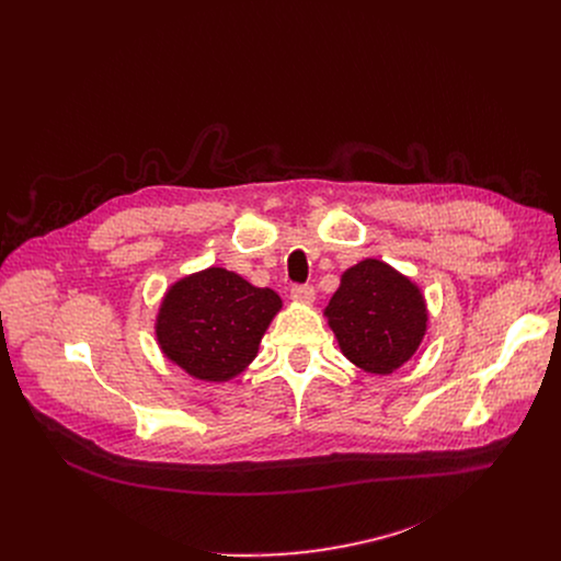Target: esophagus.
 I'll use <instances>...</instances> for the list:
<instances>
[{"label":"esophagus","instance_id":"esophagus-1","mask_svg":"<svg viewBox=\"0 0 561 561\" xmlns=\"http://www.w3.org/2000/svg\"><path fill=\"white\" fill-rule=\"evenodd\" d=\"M290 297L295 301H301V304H312L314 301V288L308 286V284H295L290 288Z\"/></svg>","mask_w":561,"mask_h":561}]
</instances>
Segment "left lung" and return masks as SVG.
<instances>
[{
  "instance_id": "8db88e82",
  "label": "left lung",
  "mask_w": 561,
  "mask_h": 561,
  "mask_svg": "<svg viewBox=\"0 0 561 561\" xmlns=\"http://www.w3.org/2000/svg\"><path fill=\"white\" fill-rule=\"evenodd\" d=\"M327 317L342 353L375 375L409 362L428 322L420 288L379 260H364L342 275Z\"/></svg>"
}]
</instances>
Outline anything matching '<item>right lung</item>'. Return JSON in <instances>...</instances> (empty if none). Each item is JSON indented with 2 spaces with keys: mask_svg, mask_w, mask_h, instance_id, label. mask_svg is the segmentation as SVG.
Segmentation results:
<instances>
[{
  "mask_svg": "<svg viewBox=\"0 0 561 561\" xmlns=\"http://www.w3.org/2000/svg\"><path fill=\"white\" fill-rule=\"evenodd\" d=\"M282 299L226 268L180 279L157 314V342L188 375L226 381L257 355Z\"/></svg>",
  "mask_w": 561,
  "mask_h": 561,
  "instance_id": "obj_1",
  "label": "right lung"
}]
</instances>
